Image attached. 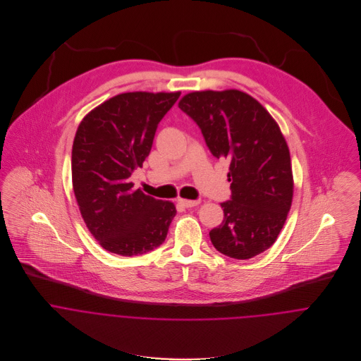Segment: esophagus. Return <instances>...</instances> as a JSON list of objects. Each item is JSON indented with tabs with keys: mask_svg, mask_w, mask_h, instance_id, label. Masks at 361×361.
Masks as SVG:
<instances>
[{
	"mask_svg": "<svg viewBox=\"0 0 361 361\" xmlns=\"http://www.w3.org/2000/svg\"><path fill=\"white\" fill-rule=\"evenodd\" d=\"M178 203L180 206L186 207V208H192V207L199 206L200 200H185V199H179Z\"/></svg>",
	"mask_w": 361,
	"mask_h": 361,
	"instance_id": "1",
	"label": "esophagus"
}]
</instances>
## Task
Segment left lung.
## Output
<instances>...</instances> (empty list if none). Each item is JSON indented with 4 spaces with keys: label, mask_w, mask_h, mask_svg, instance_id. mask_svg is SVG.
<instances>
[{
    "label": "left lung",
    "mask_w": 361,
    "mask_h": 361,
    "mask_svg": "<svg viewBox=\"0 0 361 361\" xmlns=\"http://www.w3.org/2000/svg\"><path fill=\"white\" fill-rule=\"evenodd\" d=\"M179 108L200 128L207 147L231 161V200L224 221L209 231L214 247L247 259L276 240L293 197L290 154L279 126L252 96L239 90L195 92Z\"/></svg>",
    "instance_id": "8db88e82"
}]
</instances>
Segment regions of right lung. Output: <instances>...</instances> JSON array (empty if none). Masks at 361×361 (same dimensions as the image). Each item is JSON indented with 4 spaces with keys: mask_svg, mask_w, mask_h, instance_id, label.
Masks as SVG:
<instances>
[{
    "mask_svg": "<svg viewBox=\"0 0 361 361\" xmlns=\"http://www.w3.org/2000/svg\"><path fill=\"white\" fill-rule=\"evenodd\" d=\"M180 93L118 94L89 112L72 147V183L80 214L105 250L139 256L164 243L176 214L171 202L129 180L153 147L155 130Z\"/></svg>",
    "mask_w": 361,
    "mask_h": 361,
    "instance_id": "add662e5",
    "label": "right lung"
}]
</instances>
